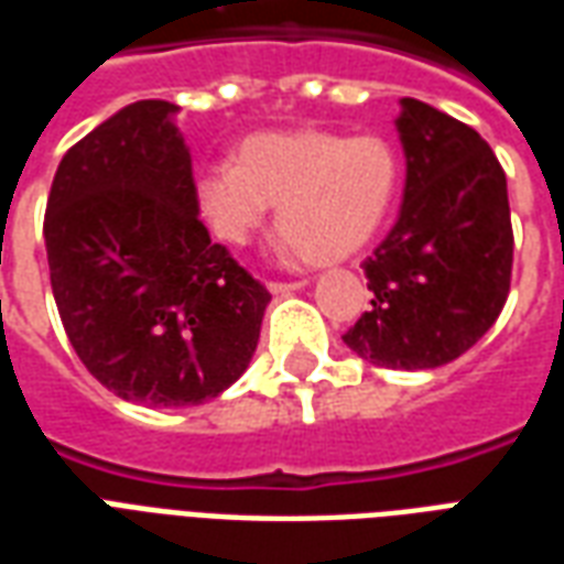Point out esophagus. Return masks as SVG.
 <instances>
[{
	"mask_svg": "<svg viewBox=\"0 0 564 564\" xmlns=\"http://www.w3.org/2000/svg\"><path fill=\"white\" fill-rule=\"evenodd\" d=\"M307 281H269V290L274 295H290L295 290H302Z\"/></svg>",
	"mask_w": 564,
	"mask_h": 564,
	"instance_id": "1",
	"label": "esophagus"
}]
</instances>
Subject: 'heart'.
I'll list each match as a JSON object with an SVG mask.
<instances>
[{
	"label": "heart",
	"instance_id": "obj_1",
	"mask_svg": "<svg viewBox=\"0 0 564 564\" xmlns=\"http://www.w3.org/2000/svg\"><path fill=\"white\" fill-rule=\"evenodd\" d=\"M399 189L395 150L378 135L326 129L247 135L232 162L198 174L196 198L214 235L247 245L278 205L281 247L329 265L354 257L378 235Z\"/></svg>",
	"mask_w": 564,
	"mask_h": 564
}]
</instances>
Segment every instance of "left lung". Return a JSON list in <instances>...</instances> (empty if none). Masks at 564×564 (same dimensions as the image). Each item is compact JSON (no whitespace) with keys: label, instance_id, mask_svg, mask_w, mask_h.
Returning a JSON list of instances; mask_svg holds the SVG:
<instances>
[{"label":"left lung","instance_id":"1","mask_svg":"<svg viewBox=\"0 0 564 564\" xmlns=\"http://www.w3.org/2000/svg\"><path fill=\"white\" fill-rule=\"evenodd\" d=\"M408 160L399 220L362 262L371 307L344 344L383 368H437L471 350L508 302V177L471 127L402 99Z\"/></svg>","mask_w":564,"mask_h":564}]
</instances>
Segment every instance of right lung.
<instances>
[{"instance_id":"add662e5","label":"right lung","mask_w":564,"mask_h":564,"mask_svg":"<svg viewBox=\"0 0 564 564\" xmlns=\"http://www.w3.org/2000/svg\"><path fill=\"white\" fill-rule=\"evenodd\" d=\"M177 105L141 99L68 148L44 210L56 311L127 402L217 399L257 350L269 290L210 241Z\"/></svg>"}]
</instances>
